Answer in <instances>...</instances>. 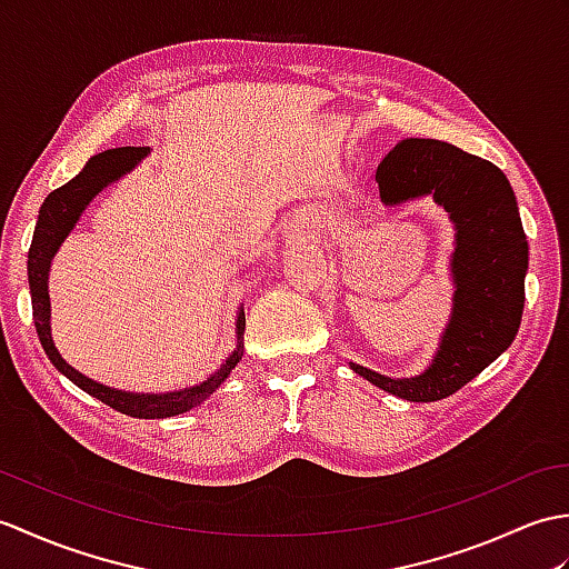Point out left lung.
I'll return each mask as SVG.
<instances>
[{"mask_svg": "<svg viewBox=\"0 0 569 569\" xmlns=\"http://www.w3.org/2000/svg\"><path fill=\"white\" fill-rule=\"evenodd\" d=\"M386 202L432 196L457 227L455 310L438 357L416 379L352 365L379 389L413 403L452 396L513 342L523 318L528 241L509 180L497 166L438 139H406L381 161Z\"/></svg>", "mask_w": 569, "mask_h": 569, "instance_id": "obj_1", "label": "left lung"}]
</instances>
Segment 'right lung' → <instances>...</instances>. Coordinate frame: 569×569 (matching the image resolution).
I'll use <instances>...</instances> for the list:
<instances>
[{"mask_svg": "<svg viewBox=\"0 0 569 569\" xmlns=\"http://www.w3.org/2000/svg\"><path fill=\"white\" fill-rule=\"evenodd\" d=\"M147 147H122V149H110L102 151L98 156H92L88 166L70 180V183L56 188L51 196H48L41 204L39 212V222H36L33 229V239L29 247V286H31V308H33V322H36V332H39V340L43 352L48 359L53 361V367L66 373V377L80 386L84 393H90L94 398H100L102 403L110 408L119 410V413L131 416V418H171L180 416L186 410L200 406L204 398H208L217 386H220L227 373L237 367V361L241 359V332H244V310H239L237 318V337L239 345L229 359L222 365V369H217V373L208 381H202L200 386H192V389L183 391H173V393H127V391H117L110 389V386H102L98 381H92L88 377H82L80 371L66 365L63 357L58 355V349L53 347L51 340V325H48V318H51V303H48V266H51L53 253L58 251L60 241L68 237V232L76 227L80 212L88 208V202L98 196V192L117 180L119 176H124L129 168H134L143 156H147Z\"/></svg>", "mask_w": 569, "mask_h": 569, "instance_id": "add662e5", "label": "right lung"}]
</instances>
